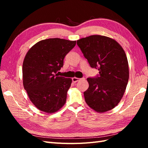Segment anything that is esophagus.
<instances>
[{
	"mask_svg": "<svg viewBox=\"0 0 148 148\" xmlns=\"http://www.w3.org/2000/svg\"><path fill=\"white\" fill-rule=\"evenodd\" d=\"M80 79L79 78H77V77H73V78H72V81H73V83H77V82H78L79 80Z\"/></svg>",
	"mask_w": 148,
	"mask_h": 148,
	"instance_id": "obj_1",
	"label": "esophagus"
}]
</instances>
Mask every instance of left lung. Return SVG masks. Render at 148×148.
<instances>
[{
    "mask_svg": "<svg viewBox=\"0 0 148 148\" xmlns=\"http://www.w3.org/2000/svg\"><path fill=\"white\" fill-rule=\"evenodd\" d=\"M77 44L92 68H98L99 77L88 78L84 92L88 106L99 113L114 109L124 95L129 79L127 57L115 39L92 35L77 40Z\"/></svg>",
    "mask_w": 148,
    "mask_h": 148,
    "instance_id": "8db88e82",
    "label": "left lung"
}]
</instances>
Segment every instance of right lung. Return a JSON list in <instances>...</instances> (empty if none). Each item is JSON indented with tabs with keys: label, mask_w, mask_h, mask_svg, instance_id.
<instances>
[{
	"label": "right lung",
	"mask_w": 148,
	"mask_h": 148,
	"mask_svg": "<svg viewBox=\"0 0 148 148\" xmlns=\"http://www.w3.org/2000/svg\"><path fill=\"white\" fill-rule=\"evenodd\" d=\"M75 45L76 41L49 38L36 43L26 53L22 67L23 84L30 101L39 110L55 113L65 104L72 79L55 73Z\"/></svg>",
	"instance_id": "1"
}]
</instances>
